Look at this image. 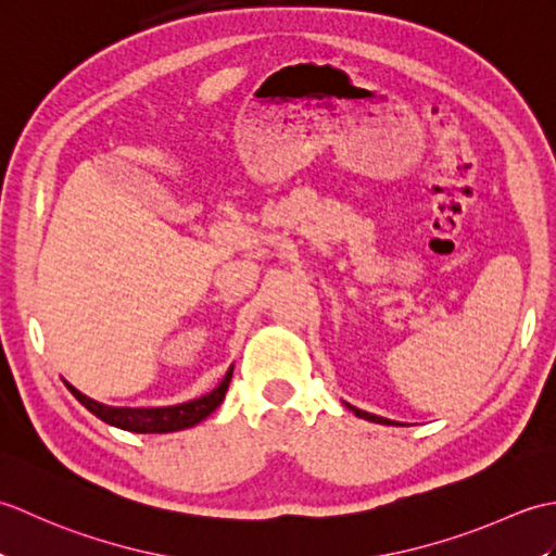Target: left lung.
Returning a JSON list of instances; mask_svg holds the SVG:
<instances>
[{
  "label": "left lung",
  "instance_id": "left-lung-1",
  "mask_svg": "<svg viewBox=\"0 0 556 556\" xmlns=\"http://www.w3.org/2000/svg\"><path fill=\"white\" fill-rule=\"evenodd\" d=\"M353 413H356V416H361V418H365V420H372V422H382V425H389V420L387 418H380V416H372V413H365V410H361V408H353V406H349Z\"/></svg>",
  "mask_w": 556,
  "mask_h": 556
}]
</instances>
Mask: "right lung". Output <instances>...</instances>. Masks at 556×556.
I'll list each match as a JSON object with an SVG mask.
<instances>
[{
    "label": "right lung",
    "mask_w": 556,
    "mask_h": 556,
    "mask_svg": "<svg viewBox=\"0 0 556 556\" xmlns=\"http://www.w3.org/2000/svg\"><path fill=\"white\" fill-rule=\"evenodd\" d=\"M231 372L233 368L227 370L224 380L212 389L210 394L186 401V404H179V406H164V408H114V406L98 404V401L80 394L78 389H74L71 384L66 387L83 406H86L90 413H96L100 420L114 425V428L131 430V432H176V430L193 428L195 422L205 420L210 413L222 404V399L227 394V387L231 382Z\"/></svg>",
    "instance_id": "add662e5"
}]
</instances>
